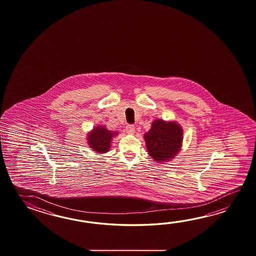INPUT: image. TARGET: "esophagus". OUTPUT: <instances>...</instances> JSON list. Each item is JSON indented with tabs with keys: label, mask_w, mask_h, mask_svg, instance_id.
Masks as SVG:
<instances>
[{
	"label": "esophagus",
	"mask_w": 256,
	"mask_h": 256,
	"mask_svg": "<svg viewBox=\"0 0 256 256\" xmlns=\"http://www.w3.org/2000/svg\"><path fill=\"white\" fill-rule=\"evenodd\" d=\"M126 132H127V134H134L136 132V127L134 126H132V124H129V126H126Z\"/></svg>",
	"instance_id": "obj_1"
}]
</instances>
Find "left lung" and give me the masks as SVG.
<instances>
[{"label": "left lung", "instance_id": "obj_1", "mask_svg": "<svg viewBox=\"0 0 256 256\" xmlns=\"http://www.w3.org/2000/svg\"><path fill=\"white\" fill-rule=\"evenodd\" d=\"M147 152L158 163L169 162L180 152L183 142V129L176 120L156 119L150 130L144 134Z\"/></svg>", "mask_w": 256, "mask_h": 256}]
</instances>
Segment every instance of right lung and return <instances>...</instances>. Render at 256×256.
Segmentation results:
<instances>
[{"label":"right lung","mask_w":256,"mask_h":256,"mask_svg":"<svg viewBox=\"0 0 256 256\" xmlns=\"http://www.w3.org/2000/svg\"><path fill=\"white\" fill-rule=\"evenodd\" d=\"M118 134L116 130H108L104 126H94L87 134V144L94 152L105 154L109 152L112 141Z\"/></svg>","instance_id":"1"}]
</instances>
